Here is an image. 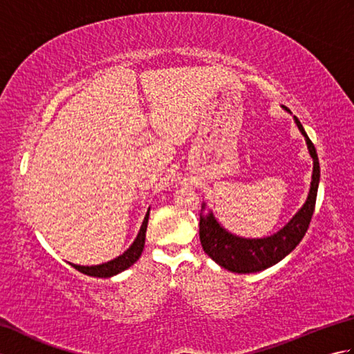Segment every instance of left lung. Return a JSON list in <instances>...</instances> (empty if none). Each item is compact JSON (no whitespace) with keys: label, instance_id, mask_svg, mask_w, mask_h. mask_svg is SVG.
Returning a JSON list of instances; mask_svg holds the SVG:
<instances>
[{"label":"left lung","instance_id":"1","mask_svg":"<svg viewBox=\"0 0 354 354\" xmlns=\"http://www.w3.org/2000/svg\"><path fill=\"white\" fill-rule=\"evenodd\" d=\"M284 108V106H283ZM299 132L304 135L307 149L313 160V173L309 196L304 205L298 209V213L277 231L275 234L263 239H245L231 234L222 225L216 221L214 214L201 213L199 222V239L201 245L217 265L231 270L236 274H251L260 272L270 266L277 265L286 255L295 250L297 245L301 242L304 234L309 228L312 216L317 204V193L319 185V161L313 142L307 137L303 124L297 117H293ZM205 204L202 205V209Z\"/></svg>","mask_w":354,"mask_h":354}]
</instances>
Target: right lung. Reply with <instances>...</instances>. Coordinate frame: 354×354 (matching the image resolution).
<instances>
[{"mask_svg": "<svg viewBox=\"0 0 354 354\" xmlns=\"http://www.w3.org/2000/svg\"><path fill=\"white\" fill-rule=\"evenodd\" d=\"M149 213H150V208L147 209V213L145 216V221H142V223H141V228H140L137 239L133 240V243L129 248H127V250L122 255H118V257H115L114 260L102 263V265H97V266H80V265H73V263H70V265L74 269H77L79 272H82V274L97 277V278L114 277L120 272H123V270H126L127 268H131L133 263L141 257V252H142V250H145Z\"/></svg>", "mask_w": 354, "mask_h": 354, "instance_id": "right-lung-1", "label": "right lung"}]
</instances>
